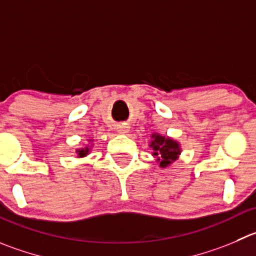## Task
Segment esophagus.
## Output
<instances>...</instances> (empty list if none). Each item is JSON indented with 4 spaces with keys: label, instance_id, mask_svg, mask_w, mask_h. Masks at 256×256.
<instances>
[{
    "label": "esophagus",
    "instance_id": "1",
    "mask_svg": "<svg viewBox=\"0 0 256 256\" xmlns=\"http://www.w3.org/2000/svg\"><path fill=\"white\" fill-rule=\"evenodd\" d=\"M116 132L119 134H126V133L130 132V126H126V124H120V126H116Z\"/></svg>",
    "mask_w": 256,
    "mask_h": 256
}]
</instances>
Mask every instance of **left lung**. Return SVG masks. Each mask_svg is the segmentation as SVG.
<instances>
[{
	"label": "left lung",
	"instance_id": "obj_1",
	"mask_svg": "<svg viewBox=\"0 0 256 256\" xmlns=\"http://www.w3.org/2000/svg\"><path fill=\"white\" fill-rule=\"evenodd\" d=\"M150 138L152 140L150 142V147L153 150L152 156L156 158L160 168H167L178 160L182 152L180 142L160 133H153L150 134Z\"/></svg>",
	"mask_w": 256,
	"mask_h": 256
}]
</instances>
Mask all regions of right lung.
<instances>
[{"mask_svg": "<svg viewBox=\"0 0 256 256\" xmlns=\"http://www.w3.org/2000/svg\"><path fill=\"white\" fill-rule=\"evenodd\" d=\"M92 146H93V140H88V144L85 146V147L78 148V150H75V153H76V157L84 158V157H86V156H89L90 150H92Z\"/></svg>", "mask_w": 256, "mask_h": 256, "instance_id": "obj_1", "label": "right lung"}]
</instances>
